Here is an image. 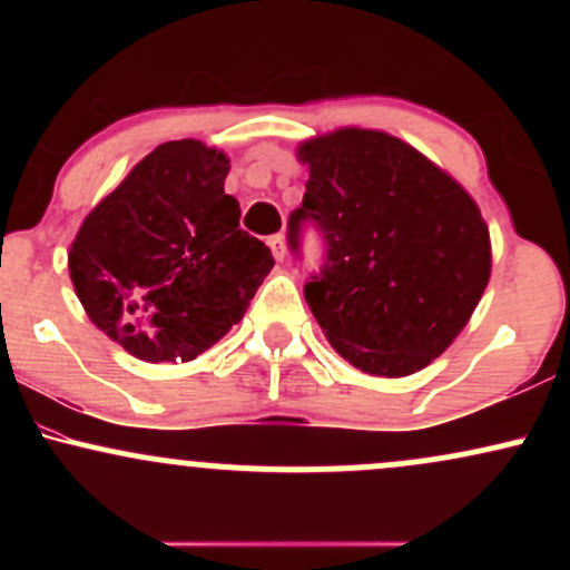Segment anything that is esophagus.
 <instances>
[{
  "mask_svg": "<svg viewBox=\"0 0 570 570\" xmlns=\"http://www.w3.org/2000/svg\"><path fill=\"white\" fill-rule=\"evenodd\" d=\"M267 244H271V248H273V257H276V259H284V257H286V240H284V235H273V238L267 240Z\"/></svg>",
  "mask_w": 570,
  "mask_h": 570,
  "instance_id": "esophagus-1",
  "label": "esophagus"
}]
</instances>
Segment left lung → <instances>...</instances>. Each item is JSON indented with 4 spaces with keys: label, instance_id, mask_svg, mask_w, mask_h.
I'll use <instances>...</instances> for the list:
<instances>
[{
    "label": "left lung",
    "instance_id": "left-lung-1",
    "mask_svg": "<svg viewBox=\"0 0 570 570\" xmlns=\"http://www.w3.org/2000/svg\"><path fill=\"white\" fill-rule=\"evenodd\" d=\"M311 179L289 217L324 235L305 284L313 316L345 362L383 377L423 370L472 318L490 278L480 208L426 155L383 130L340 128L299 144Z\"/></svg>",
    "mask_w": 570,
    "mask_h": 570
}]
</instances>
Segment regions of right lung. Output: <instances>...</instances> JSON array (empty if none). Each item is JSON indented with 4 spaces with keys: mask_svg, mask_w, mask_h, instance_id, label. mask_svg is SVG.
I'll use <instances>...</instances> for the list:
<instances>
[{
    "mask_svg": "<svg viewBox=\"0 0 570 570\" xmlns=\"http://www.w3.org/2000/svg\"><path fill=\"white\" fill-rule=\"evenodd\" d=\"M230 160L198 139L155 147L82 222L69 276L98 330L144 362H193L244 318L273 254L240 230Z\"/></svg>",
    "mask_w": 570,
    "mask_h": 570,
    "instance_id": "obj_1",
    "label": "right lung"
}]
</instances>
